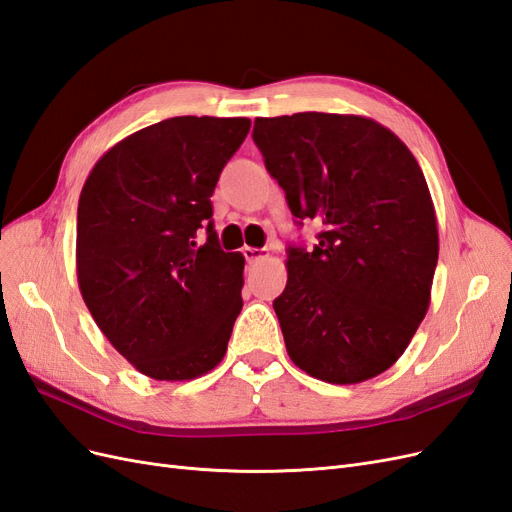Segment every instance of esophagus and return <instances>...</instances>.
<instances>
[{
	"instance_id": "34e87169",
	"label": "esophagus",
	"mask_w": 512,
	"mask_h": 512,
	"mask_svg": "<svg viewBox=\"0 0 512 512\" xmlns=\"http://www.w3.org/2000/svg\"><path fill=\"white\" fill-rule=\"evenodd\" d=\"M243 256H245L247 262H260V260L269 258V250H265V247H250V245H245V247H243Z\"/></svg>"
}]
</instances>
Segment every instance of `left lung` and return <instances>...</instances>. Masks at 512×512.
I'll list each match as a JSON object with an SVG mask.
<instances>
[{
	"instance_id": "8db88e82",
	"label": "left lung",
	"mask_w": 512,
	"mask_h": 512,
	"mask_svg": "<svg viewBox=\"0 0 512 512\" xmlns=\"http://www.w3.org/2000/svg\"><path fill=\"white\" fill-rule=\"evenodd\" d=\"M252 138L294 218L322 226L312 252L288 247L273 301L292 363L331 384L382 374L425 318L438 265L421 166L359 115L258 117Z\"/></svg>"
}]
</instances>
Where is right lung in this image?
Returning <instances> with one entry per match:
<instances>
[{"label": "right lung", "instance_id": "add662e5", "mask_svg": "<svg viewBox=\"0 0 512 512\" xmlns=\"http://www.w3.org/2000/svg\"><path fill=\"white\" fill-rule=\"evenodd\" d=\"M250 126L247 117L164 119L108 149L83 185V301L115 350L153 380L198 378L226 354L245 258L220 247L211 196ZM200 227L203 246L193 241Z\"/></svg>", "mask_w": 512, "mask_h": 512}]
</instances>
